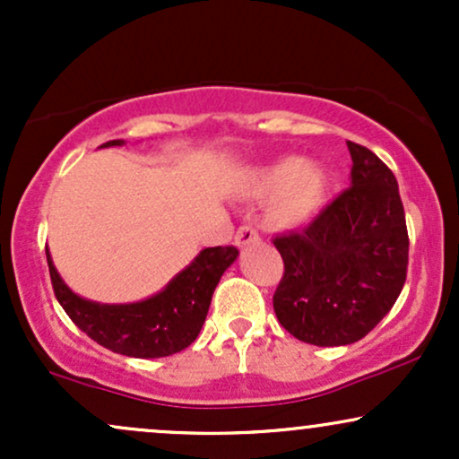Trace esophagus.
<instances>
[{
	"instance_id": "esophagus-1",
	"label": "esophagus",
	"mask_w": 459,
	"mask_h": 459,
	"mask_svg": "<svg viewBox=\"0 0 459 459\" xmlns=\"http://www.w3.org/2000/svg\"><path fill=\"white\" fill-rule=\"evenodd\" d=\"M259 239H261V237H259V233H256V229H252V226H247V224L239 226V229H237V233H235V244L239 247L255 244V241H259Z\"/></svg>"
}]
</instances>
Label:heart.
<instances>
[{
    "label": "heart",
    "instance_id": "obj_1",
    "mask_svg": "<svg viewBox=\"0 0 459 459\" xmlns=\"http://www.w3.org/2000/svg\"><path fill=\"white\" fill-rule=\"evenodd\" d=\"M273 192L267 215L278 226H298L313 218L321 207L325 177L315 163L287 161L256 170L247 178V192Z\"/></svg>",
    "mask_w": 459,
    "mask_h": 459
}]
</instances>
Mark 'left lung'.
<instances>
[{
  "instance_id": "obj_1",
  "label": "left lung",
  "mask_w": 459,
  "mask_h": 459,
  "mask_svg": "<svg viewBox=\"0 0 459 459\" xmlns=\"http://www.w3.org/2000/svg\"><path fill=\"white\" fill-rule=\"evenodd\" d=\"M350 187L302 230L273 237L284 272L273 310L289 334L350 345L393 308L408 272V226L397 178L367 146L347 142Z\"/></svg>"
}]
</instances>
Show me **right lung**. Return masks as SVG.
<instances>
[{
	"instance_id": "obj_1",
	"label": "right lung",
	"mask_w": 459,
	"mask_h": 459,
	"mask_svg": "<svg viewBox=\"0 0 459 459\" xmlns=\"http://www.w3.org/2000/svg\"><path fill=\"white\" fill-rule=\"evenodd\" d=\"M120 144L123 140H109L103 146ZM237 255L235 246L204 247L161 293L135 304H97L79 298L62 282L49 250L47 263L57 302L79 330L116 354L163 358L178 354L196 341L215 287Z\"/></svg>"
}]
</instances>
